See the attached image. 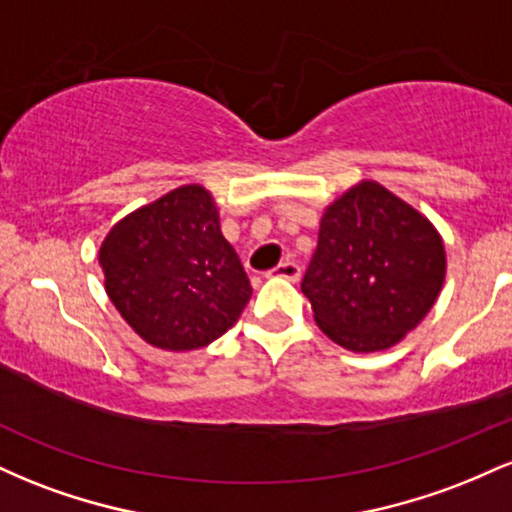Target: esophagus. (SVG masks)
Wrapping results in <instances>:
<instances>
[{
  "label": "esophagus",
  "mask_w": 512,
  "mask_h": 512,
  "mask_svg": "<svg viewBox=\"0 0 512 512\" xmlns=\"http://www.w3.org/2000/svg\"><path fill=\"white\" fill-rule=\"evenodd\" d=\"M269 276H279V279H286V281H298L301 279V267H298L296 262L286 260V262L276 264L272 272H269Z\"/></svg>",
  "instance_id": "obj_1"
}]
</instances>
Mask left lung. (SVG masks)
I'll use <instances>...</instances> for the list:
<instances>
[{"instance_id": "8db88e82", "label": "left lung", "mask_w": 512, "mask_h": 512, "mask_svg": "<svg viewBox=\"0 0 512 512\" xmlns=\"http://www.w3.org/2000/svg\"><path fill=\"white\" fill-rule=\"evenodd\" d=\"M445 269L438 228L378 180H358L322 211L301 291L334 344L373 354L424 320Z\"/></svg>"}]
</instances>
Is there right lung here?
Instances as JSON below:
<instances>
[{"instance_id": "right-lung-1", "label": "right lung", "mask_w": 512, "mask_h": 512, "mask_svg": "<svg viewBox=\"0 0 512 512\" xmlns=\"http://www.w3.org/2000/svg\"><path fill=\"white\" fill-rule=\"evenodd\" d=\"M105 293L146 344L209 346L238 322L252 289L204 185H180L129 211L98 248Z\"/></svg>"}]
</instances>
